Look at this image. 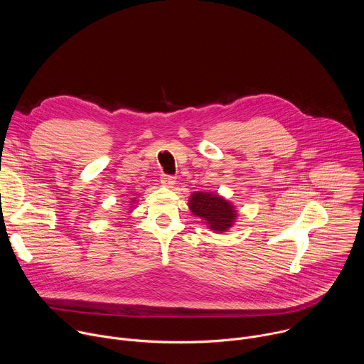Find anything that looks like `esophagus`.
<instances>
[{
    "instance_id": "esophagus-1",
    "label": "esophagus",
    "mask_w": 364,
    "mask_h": 364,
    "mask_svg": "<svg viewBox=\"0 0 364 364\" xmlns=\"http://www.w3.org/2000/svg\"><path fill=\"white\" fill-rule=\"evenodd\" d=\"M161 184L164 187H173L176 184V177H173V176H163L161 177Z\"/></svg>"
}]
</instances>
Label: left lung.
<instances>
[{"mask_svg":"<svg viewBox=\"0 0 364 364\" xmlns=\"http://www.w3.org/2000/svg\"><path fill=\"white\" fill-rule=\"evenodd\" d=\"M188 209L215 233L228 232L237 219L236 205L218 193L194 191L188 197Z\"/></svg>","mask_w":364,"mask_h":364,"instance_id":"left-lung-1","label":"left lung"}]
</instances>
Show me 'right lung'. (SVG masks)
Returning a JSON list of instances; mask_svg holds the SVG:
<instances>
[{"instance_id":"obj_1","label":"right lung","mask_w":364,"mask_h":364,"mask_svg":"<svg viewBox=\"0 0 364 364\" xmlns=\"http://www.w3.org/2000/svg\"><path fill=\"white\" fill-rule=\"evenodd\" d=\"M136 203H138L136 197H132V198H131V201H129V210H128V213H129V215L134 212V209L136 207Z\"/></svg>"}]
</instances>
